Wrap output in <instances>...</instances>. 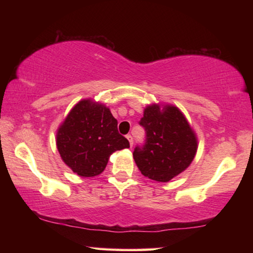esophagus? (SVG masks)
Listing matches in <instances>:
<instances>
[{
	"label": "esophagus",
	"mask_w": 253,
	"mask_h": 253,
	"mask_svg": "<svg viewBox=\"0 0 253 253\" xmlns=\"http://www.w3.org/2000/svg\"><path fill=\"white\" fill-rule=\"evenodd\" d=\"M126 138L128 139V142H129V145H130V147L132 146V144H134V140H132V137H131V135H127L126 136Z\"/></svg>",
	"instance_id": "esophagus-1"
}]
</instances>
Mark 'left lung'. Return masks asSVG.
Wrapping results in <instances>:
<instances>
[{"label":"left lung","mask_w":253,"mask_h":253,"mask_svg":"<svg viewBox=\"0 0 253 253\" xmlns=\"http://www.w3.org/2000/svg\"><path fill=\"white\" fill-rule=\"evenodd\" d=\"M139 125L145 128L146 139L143 146L135 147L132 156L144 176L169 182L190 166L198 151V139L177 107L149 105Z\"/></svg>","instance_id":"obj_1"}]
</instances>
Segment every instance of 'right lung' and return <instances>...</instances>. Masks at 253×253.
Returning a JSON list of instances; mask_svg holds the SVG:
<instances>
[{
	"label": "right lung",
	"instance_id": "add662e5",
	"mask_svg": "<svg viewBox=\"0 0 253 253\" xmlns=\"http://www.w3.org/2000/svg\"><path fill=\"white\" fill-rule=\"evenodd\" d=\"M117 124L105 105L80 100L58 128L57 148L62 161L83 177L104 172L111 154L129 147Z\"/></svg>",
	"mask_w": 253,
	"mask_h": 253
}]
</instances>
